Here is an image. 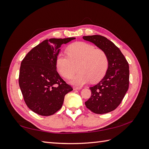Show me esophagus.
<instances>
[{"instance_id":"34e87169","label":"esophagus","mask_w":149,"mask_h":149,"mask_svg":"<svg viewBox=\"0 0 149 149\" xmlns=\"http://www.w3.org/2000/svg\"><path fill=\"white\" fill-rule=\"evenodd\" d=\"M73 89H74V90H79L81 89V87H75V86H74V87H73Z\"/></svg>"}]
</instances>
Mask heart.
Segmentation results:
<instances>
[{"mask_svg":"<svg viewBox=\"0 0 149 149\" xmlns=\"http://www.w3.org/2000/svg\"><path fill=\"white\" fill-rule=\"evenodd\" d=\"M66 52L67 55L59 53L57 56L56 65L66 79L72 77L77 66L79 72L71 79L73 84L82 86L90 81L95 83L105 75L109 59L103 50L96 49L91 44L79 42L69 45Z\"/></svg>","mask_w":149,"mask_h":149,"instance_id":"b5f03b06","label":"heart"}]
</instances>
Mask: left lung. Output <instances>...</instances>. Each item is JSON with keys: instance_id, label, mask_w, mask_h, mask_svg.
Here are the masks:
<instances>
[{"instance_id": "left-lung-1", "label": "left lung", "mask_w": 149, "mask_h": 149, "mask_svg": "<svg viewBox=\"0 0 149 149\" xmlns=\"http://www.w3.org/2000/svg\"><path fill=\"white\" fill-rule=\"evenodd\" d=\"M106 53L109 66L105 76L90 87L91 95L85 102L88 109L96 114L112 111L118 107L129 88V67L120 50L106 37L100 35L83 36Z\"/></svg>"}]
</instances>
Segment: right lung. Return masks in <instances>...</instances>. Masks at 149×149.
I'll list each match as a JSON object with an SVG mask.
<instances>
[{"instance_id": "right-lung-1", "label": "right lung", "mask_w": 149, "mask_h": 149, "mask_svg": "<svg viewBox=\"0 0 149 149\" xmlns=\"http://www.w3.org/2000/svg\"><path fill=\"white\" fill-rule=\"evenodd\" d=\"M75 38H50L34 47L21 63L18 83L26 105L33 112L50 116L59 111L72 88L56 70L59 47Z\"/></svg>"}]
</instances>
